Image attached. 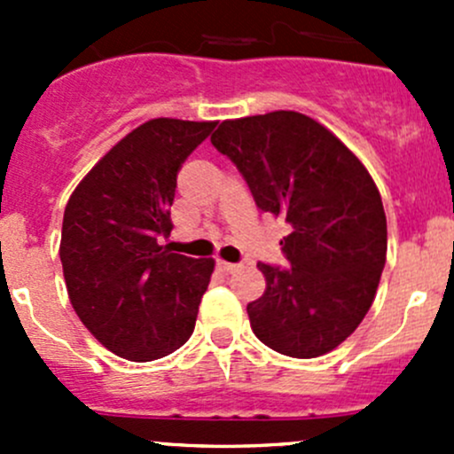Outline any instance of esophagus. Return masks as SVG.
I'll return each instance as SVG.
<instances>
[{"label":"esophagus","mask_w":454,"mask_h":454,"mask_svg":"<svg viewBox=\"0 0 454 454\" xmlns=\"http://www.w3.org/2000/svg\"><path fill=\"white\" fill-rule=\"evenodd\" d=\"M217 270H219V272H223V274H232V272H235V270H239V265H237V263H228V261L219 259L217 261Z\"/></svg>","instance_id":"1"}]
</instances>
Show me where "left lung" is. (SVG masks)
<instances>
[{"instance_id": "left-lung-1", "label": "left lung", "mask_w": 454, "mask_h": 454, "mask_svg": "<svg viewBox=\"0 0 454 454\" xmlns=\"http://www.w3.org/2000/svg\"><path fill=\"white\" fill-rule=\"evenodd\" d=\"M263 213L283 217L286 268L256 263L261 299L250 327L270 349L318 358L356 332L387 261V215L364 164L327 127L299 112L223 121L210 136Z\"/></svg>"}]
</instances>
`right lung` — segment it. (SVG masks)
Listing matches in <instances>:
<instances>
[{
  "mask_svg": "<svg viewBox=\"0 0 454 454\" xmlns=\"http://www.w3.org/2000/svg\"><path fill=\"white\" fill-rule=\"evenodd\" d=\"M215 122L153 118L114 145L63 213L67 294L91 336L131 363L180 349L198 320L213 259L160 246L171 235L177 171Z\"/></svg>",
  "mask_w": 454,
  "mask_h": 454,
  "instance_id": "add662e5",
  "label": "right lung"
}]
</instances>
